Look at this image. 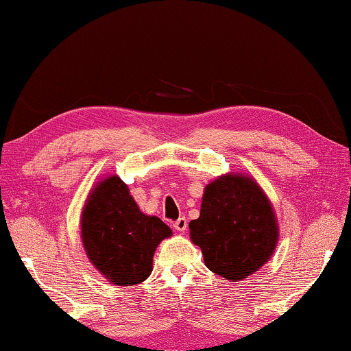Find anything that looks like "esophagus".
<instances>
[{"mask_svg":"<svg viewBox=\"0 0 351 351\" xmlns=\"http://www.w3.org/2000/svg\"><path fill=\"white\" fill-rule=\"evenodd\" d=\"M173 228L176 230V232H186L187 230V221H186V217H180L178 219V221H175L173 222Z\"/></svg>","mask_w":351,"mask_h":351,"instance_id":"esophagus-1","label":"esophagus"}]
</instances>
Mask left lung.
<instances>
[{
  "instance_id": "obj_1",
  "label": "left lung",
  "mask_w": 351,
  "mask_h": 351,
  "mask_svg": "<svg viewBox=\"0 0 351 351\" xmlns=\"http://www.w3.org/2000/svg\"><path fill=\"white\" fill-rule=\"evenodd\" d=\"M191 239L205 265L227 280H241L273 255L279 227L268 197L255 180L230 173L209 182L200 217L189 222Z\"/></svg>"
}]
</instances>
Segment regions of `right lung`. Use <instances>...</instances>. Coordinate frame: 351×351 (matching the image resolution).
<instances>
[{
  "mask_svg": "<svg viewBox=\"0 0 351 351\" xmlns=\"http://www.w3.org/2000/svg\"><path fill=\"white\" fill-rule=\"evenodd\" d=\"M82 241L99 273L117 285H135L153 271L154 250L171 230L146 216L117 175L99 181L82 211Z\"/></svg>",
  "mask_w": 351,
  "mask_h": 351,
  "instance_id": "right-lung-1",
  "label": "right lung"
}]
</instances>
